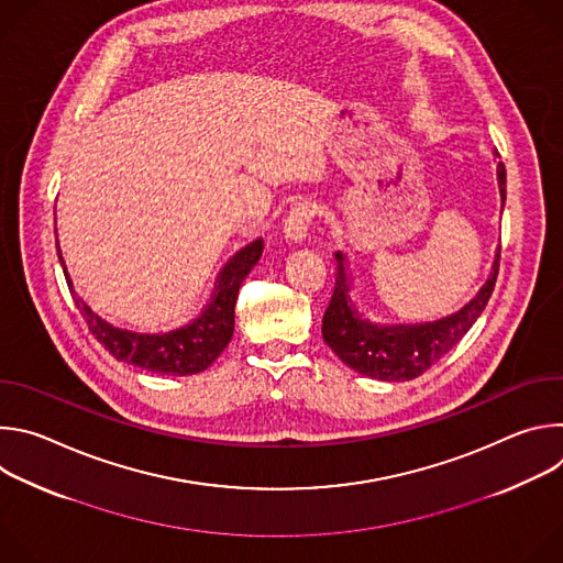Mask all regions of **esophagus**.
<instances>
[{
    "mask_svg": "<svg viewBox=\"0 0 563 563\" xmlns=\"http://www.w3.org/2000/svg\"><path fill=\"white\" fill-rule=\"evenodd\" d=\"M313 218H316V205L296 202L285 218V227H283L285 238L294 240V243H302V238L307 235Z\"/></svg>",
    "mask_w": 563,
    "mask_h": 563,
    "instance_id": "obj_1",
    "label": "esophagus"
}]
</instances>
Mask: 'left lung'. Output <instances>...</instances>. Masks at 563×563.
I'll use <instances>...</instances> for the list:
<instances>
[{
  "label": "left lung",
  "mask_w": 563,
  "mask_h": 563,
  "mask_svg": "<svg viewBox=\"0 0 563 563\" xmlns=\"http://www.w3.org/2000/svg\"><path fill=\"white\" fill-rule=\"evenodd\" d=\"M501 200L506 202V167L497 165ZM499 258L488 283L476 298L454 316L421 325H372L358 316L350 300L343 254H336L339 272L332 300L323 313V339L332 352L352 369L380 380H412L448 354L486 309L499 276Z\"/></svg>",
  "instance_id": "obj_1"
}]
</instances>
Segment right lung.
Segmentation results:
<instances>
[{
    "label": "right lung",
    "instance_id": "right-lung-1",
    "mask_svg": "<svg viewBox=\"0 0 563 563\" xmlns=\"http://www.w3.org/2000/svg\"><path fill=\"white\" fill-rule=\"evenodd\" d=\"M261 254H263V240H256V243L235 254L231 263L222 269L218 278V287L213 291V300L207 307V311L189 328L169 332L163 336L115 330L107 323V320L96 316L79 298L75 300V305L79 311H82L89 332L104 345V350H109L113 358L148 369L153 374H167V376L198 374L207 369L231 341L233 307H235L238 289L243 285L245 276L254 269V265L261 261ZM57 256L64 267L59 245H57ZM64 276L68 287H73L66 272Z\"/></svg>",
    "mask_w": 563,
    "mask_h": 563
}]
</instances>
